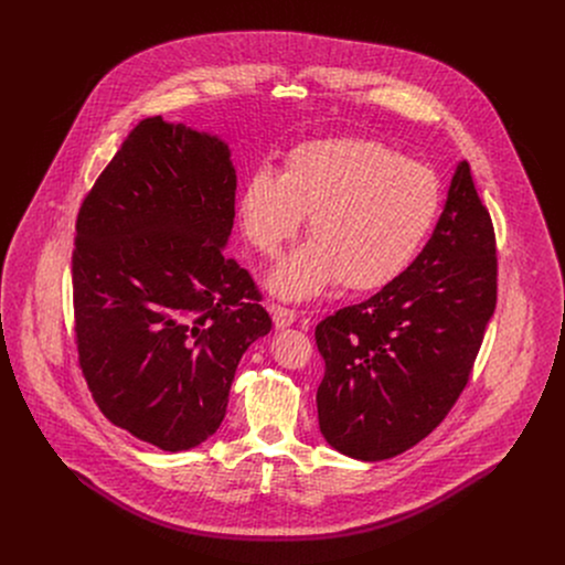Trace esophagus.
<instances>
[{
  "label": "esophagus",
  "mask_w": 565,
  "mask_h": 565,
  "mask_svg": "<svg viewBox=\"0 0 565 565\" xmlns=\"http://www.w3.org/2000/svg\"><path fill=\"white\" fill-rule=\"evenodd\" d=\"M269 313H271V318H274V326L276 328H287V326H291V323L296 322V311L294 309H287V307H282V305H271L269 307Z\"/></svg>",
  "instance_id": "obj_1"
}]
</instances>
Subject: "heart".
Returning <instances> with one entry per match:
<instances>
[{"label": "heart", "mask_w": 565, "mask_h": 565, "mask_svg": "<svg viewBox=\"0 0 565 565\" xmlns=\"http://www.w3.org/2000/svg\"><path fill=\"white\" fill-rule=\"evenodd\" d=\"M439 211L430 169L365 139L298 146L280 175L256 171L239 200L243 235L276 256L309 215L311 245L271 276L282 298L320 294L332 280L345 291H376L396 280L426 239Z\"/></svg>", "instance_id": "1"}]
</instances>
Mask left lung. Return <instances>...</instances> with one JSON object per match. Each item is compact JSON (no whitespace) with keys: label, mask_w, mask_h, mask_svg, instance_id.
I'll return each mask as SVG.
<instances>
[{"label":"left lung","mask_w":565,"mask_h":565,"mask_svg":"<svg viewBox=\"0 0 565 565\" xmlns=\"http://www.w3.org/2000/svg\"><path fill=\"white\" fill-rule=\"evenodd\" d=\"M495 296L493 224L461 161L417 258L370 300L316 328L326 441L352 459L383 461L428 437L470 381Z\"/></svg>","instance_id":"8db88e82"}]
</instances>
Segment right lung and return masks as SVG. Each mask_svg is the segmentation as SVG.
Instances as JSON below:
<instances>
[{
    "instance_id": "1",
    "label": "right lung",
    "mask_w": 565,
    "mask_h": 565,
    "mask_svg": "<svg viewBox=\"0 0 565 565\" xmlns=\"http://www.w3.org/2000/svg\"><path fill=\"white\" fill-rule=\"evenodd\" d=\"M235 191L224 141L150 117L78 211L82 376L106 419L167 452L220 428L243 352L271 328L249 271L224 254Z\"/></svg>"
}]
</instances>
